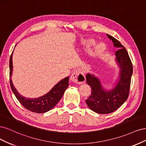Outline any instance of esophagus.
I'll return each instance as SVG.
<instances>
[{"label": "esophagus", "instance_id": "esophagus-1", "mask_svg": "<svg viewBox=\"0 0 146 146\" xmlns=\"http://www.w3.org/2000/svg\"><path fill=\"white\" fill-rule=\"evenodd\" d=\"M70 80L73 82L77 83V84H82L85 82L86 81V77L81 72L79 71V70H75L72 74H71V77H70Z\"/></svg>", "mask_w": 146, "mask_h": 146}]
</instances>
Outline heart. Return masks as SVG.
Returning <instances> with one entry per match:
<instances>
[{"mask_svg": "<svg viewBox=\"0 0 146 146\" xmlns=\"http://www.w3.org/2000/svg\"><path fill=\"white\" fill-rule=\"evenodd\" d=\"M96 41L93 39H88L84 42V46H85L86 49H89L92 48V46L95 45ZM106 46L104 44H103L102 43L99 44L98 45H96L95 49V51H94V53L96 56H98L101 54H102L105 50Z\"/></svg>", "mask_w": 146, "mask_h": 146, "instance_id": "b5f03b06", "label": "heart"}]
</instances>
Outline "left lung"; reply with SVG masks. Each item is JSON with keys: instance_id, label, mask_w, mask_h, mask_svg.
Returning <instances> with one entry per match:
<instances>
[{"instance_id": "1", "label": "left lung", "mask_w": 146, "mask_h": 146, "mask_svg": "<svg viewBox=\"0 0 146 146\" xmlns=\"http://www.w3.org/2000/svg\"><path fill=\"white\" fill-rule=\"evenodd\" d=\"M115 47L119 50L115 52V61L119 67V73L116 86L111 90H106L95 74L88 73L86 75V82L92 88V93L86 104L90 109L100 114L113 112L124 104L128 98L130 87L133 67L129 54L120 42L107 35Z\"/></svg>"}]
</instances>
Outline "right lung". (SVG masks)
<instances>
[{
    "label": "right lung",
    "mask_w": 146,
    "mask_h": 146,
    "mask_svg": "<svg viewBox=\"0 0 146 146\" xmlns=\"http://www.w3.org/2000/svg\"><path fill=\"white\" fill-rule=\"evenodd\" d=\"M13 53L10 59V81L11 90L17 100L25 109L35 113H42L52 109L60 101L65 90L69 86L68 76L60 81L48 93H46L44 96L33 99L23 97L17 91L11 79L13 72Z\"/></svg>",
    "instance_id": "right-lung-1"
}]
</instances>
